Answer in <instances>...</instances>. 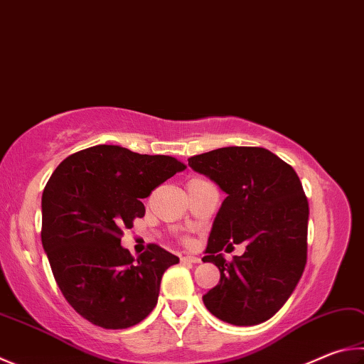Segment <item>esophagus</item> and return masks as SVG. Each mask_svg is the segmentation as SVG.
Segmentation results:
<instances>
[{
  "label": "esophagus",
  "mask_w": 364,
  "mask_h": 364,
  "mask_svg": "<svg viewBox=\"0 0 364 364\" xmlns=\"http://www.w3.org/2000/svg\"><path fill=\"white\" fill-rule=\"evenodd\" d=\"M181 262H183V264H188V262H191V264H197V262H200V257H197V256H191V255H188V256H181Z\"/></svg>",
  "instance_id": "1"
}]
</instances>
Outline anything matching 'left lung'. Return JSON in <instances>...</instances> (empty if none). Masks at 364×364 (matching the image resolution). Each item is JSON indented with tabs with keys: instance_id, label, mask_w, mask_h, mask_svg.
<instances>
[{
	"instance_id": "8db88e82",
	"label": "left lung",
	"mask_w": 364,
	"mask_h": 364,
	"mask_svg": "<svg viewBox=\"0 0 364 364\" xmlns=\"http://www.w3.org/2000/svg\"><path fill=\"white\" fill-rule=\"evenodd\" d=\"M188 162L226 193L202 257L221 274L202 297L205 307L230 325H259L293 294L307 262L309 203L299 176L264 148H220ZM234 242H245L246 253L228 263L220 251Z\"/></svg>"
}]
</instances>
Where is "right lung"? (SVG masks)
I'll return each instance as SVG.
<instances>
[{
  "label": "right lung",
  "mask_w": 364,
  "mask_h": 364,
  "mask_svg": "<svg viewBox=\"0 0 364 364\" xmlns=\"http://www.w3.org/2000/svg\"><path fill=\"white\" fill-rule=\"evenodd\" d=\"M184 168L170 156L98 144L67 157L49 178L43 248L65 299L85 320L124 329L156 307L162 275L180 257L153 243L135 259L121 235L144 216L140 199Z\"/></svg>",
  "instance_id": "add662e5"
}]
</instances>
